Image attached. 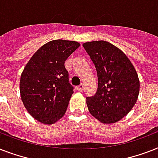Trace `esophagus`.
<instances>
[{"mask_svg": "<svg viewBox=\"0 0 158 158\" xmlns=\"http://www.w3.org/2000/svg\"><path fill=\"white\" fill-rule=\"evenodd\" d=\"M84 84H81L80 85H79V86L77 87V90H78V91H79V92H82L83 90H84Z\"/></svg>", "mask_w": 158, "mask_h": 158, "instance_id": "obj_1", "label": "esophagus"}]
</instances>
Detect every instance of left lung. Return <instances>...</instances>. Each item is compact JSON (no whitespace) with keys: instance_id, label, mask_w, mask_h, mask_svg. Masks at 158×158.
Masks as SVG:
<instances>
[{"instance_id":"left-lung-1","label":"left lung","mask_w":158,"mask_h":158,"mask_svg":"<svg viewBox=\"0 0 158 158\" xmlns=\"http://www.w3.org/2000/svg\"><path fill=\"white\" fill-rule=\"evenodd\" d=\"M95 64L98 90L86 98L94 117L103 124L120 120L132 110L139 94V79L127 56L111 43L93 41L83 44Z\"/></svg>"}]
</instances>
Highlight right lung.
<instances>
[{
  "label": "right lung",
  "instance_id": "obj_1",
  "mask_svg": "<svg viewBox=\"0 0 158 158\" xmlns=\"http://www.w3.org/2000/svg\"><path fill=\"white\" fill-rule=\"evenodd\" d=\"M79 46L75 41H51L26 64L19 82L21 100L39 122L52 125L65 114L74 88L69 83L64 60Z\"/></svg>",
  "mask_w": 158,
  "mask_h": 158
}]
</instances>
